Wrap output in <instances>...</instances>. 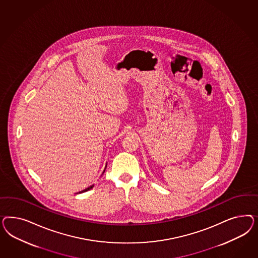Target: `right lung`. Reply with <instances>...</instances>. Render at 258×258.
Wrapping results in <instances>:
<instances>
[{
	"label": "right lung",
	"instance_id": "obj_1",
	"mask_svg": "<svg viewBox=\"0 0 258 258\" xmlns=\"http://www.w3.org/2000/svg\"><path fill=\"white\" fill-rule=\"evenodd\" d=\"M104 172H105V170H104ZM104 172H103V173H104ZM93 187H94V184H93V185H91V186H89V187L86 188V189H84V190H82V191H80V192H78V193H83V192H86V191L90 190V189H92Z\"/></svg>",
	"mask_w": 258,
	"mask_h": 258
}]
</instances>
